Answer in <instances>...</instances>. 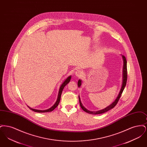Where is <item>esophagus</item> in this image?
<instances>
[{"label":"esophagus","instance_id":"esophagus-1","mask_svg":"<svg viewBox=\"0 0 147 147\" xmlns=\"http://www.w3.org/2000/svg\"><path fill=\"white\" fill-rule=\"evenodd\" d=\"M75 75L77 76V77H82L83 76V72L82 70H79V69H77L76 71H75Z\"/></svg>","mask_w":147,"mask_h":147}]
</instances>
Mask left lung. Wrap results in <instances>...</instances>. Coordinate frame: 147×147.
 Returning a JSON list of instances; mask_svg holds the SVG:
<instances>
[{
    "label": "left lung",
    "mask_w": 147,
    "mask_h": 147,
    "mask_svg": "<svg viewBox=\"0 0 147 147\" xmlns=\"http://www.w3.org/2000/svg\"><path fill=\"white\" fill-rule=\"evenodd\" d=\"M122 59H123V70H122V86L121 88V90L119 91V95L117 96V97L115 99V100L112 102V104L110 105H109V106L106 107L105 109L97 111H90L89 110H88L82 104L81 100H80V98L79 95V103L81 108L84 110L85 112H87L88 113L92 114V115H96V114H101V113H103L105 112H107L108 111H109L110 110L113 109L116 104H117L118 101H119V99L121 96V94L122 93V92L123 91L125 87L126 86V82H127V61H126V57L124 56H122ZM82 85V80H79L78 82V87H80Z\"/></svg>",
    "instance_id": "8db88e82"
}]
</instances>
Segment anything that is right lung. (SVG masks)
I'll return each instance as SVG.
<instances>
[{
	"instance_id": "1",
	"label": "right lung",
	"mask_w": 147,
	"mask_h": 147,
	"mask_svg": "<svg viewBox=\"0 0 147 147\" xmlns=\"http://www.w3.org/2000/svg\"><path fill=\"white\" fill-rule=\"evenodd\" d=\"M70 79H71V76H69V77H68V78H67V79L64 81V82H63V83L62 84V85H61V86H60V88H59V91H58V97H57V101H56L55 104L54 105H53L51 108H49V109H47V110H36V109H32V108H31L30 107H29V106H28V108H29L30 110H31L34 111V112H48L52 111L53 110H55V109H56V107H57V106L58 105V104H59V102H60L61 97V94H62V91H63V89H64V86H65L67 84L69 83V82H70Z\"/></svg>"
}]
</instances>
